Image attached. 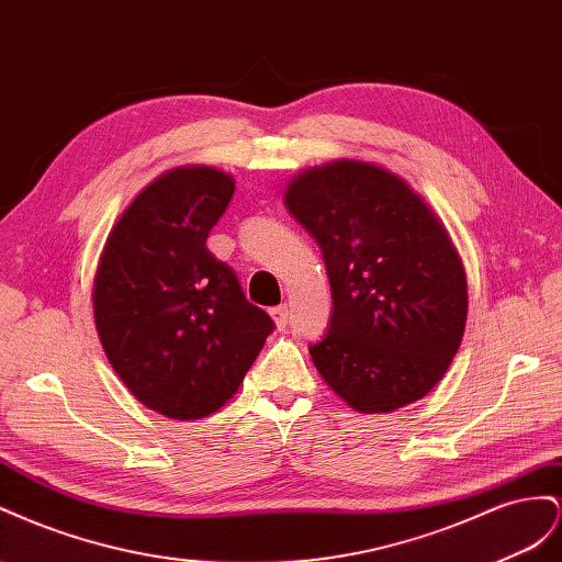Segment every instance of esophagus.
Masks as SVG:
<instances>
[{
  "label": "esophagus",
  "mask_w": 562,
  "mask_h": 562,
  "mask_svg": "<svg viewBox=\"0 0 562 562\" xmlns=\"http://www.w3.org/2000/svg\"><path fill=\"white\" fill-rule=\"evenodd\" d=\"M270 317L276 319V325H278V329H284L286 327V319H290V308L284 306H276V308H270Z\"/></svg>",
  "instance_id": "obj_1"
}]
</instances>
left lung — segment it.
Wrapping results in <instances>:
<instances>
[{"instance_id": "obj_1", "label": "left lung", "mask_w": 562, "mask_h": 562, "mask_svg": "<svg viewBox=\"0 0 562 562\" xmlns=\"http://www.w3.org/2000/svg\"><path fill=\"white\" fill-rule=\"evenodd\" d=\"M286 210L323 249L331 317L317 372L358 412H393L445 376L467 327L450 235L395 173L339 159L292 181Z\"/></svg>"}]
</instances>
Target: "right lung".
<instances>
[{"label":"right lung","mask_w":562,"mask_h":562,"mask_svg":"<svg viewBox=\"0 0 562 562\" xmlns=\"http://www.w3.org/2000/svg\"><path fill=\"white\" fill-rule=\"evenodd\" d=\"M233 192L210 167L159 176L112 228L95 270L93 317L112 370L171 419L226 405L276 329L206 249Z\"/></svg>","instance_id":"add662e5"}]
</instances>
